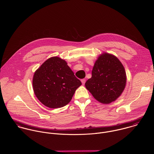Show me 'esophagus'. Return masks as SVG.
Returning <instances> with one entry per match:
<instances>
[{
	"mask_svg": "<svg viewBox=\"0 0 154 154\" xmlns=\"http://www.w3.org/2000/svg\"><path fill=\"white\" fill-rule=\"evenodd\" d=\"M81 82H82V84L84 85V84H85V79H81Z\"/></svg>",
	"mask_w": 154,
	"mask_h": 154,
	"instance_id": "obj_1",
	"label": "esophagus"
}]
</instances>
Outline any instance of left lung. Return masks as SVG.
<instances>
[{
    "label": "left lung",
    "instance_id": "obj_1",
    "mask_svg": "<svg viewBox=\"0 0 154 154\" xmlns=\"http://www.w3.org/2000/svg\"><path fill=\"white\" fill-rule=\"evenodd\" d=\"M126 84V71L119 60L114 55L104 53L96 60L91 78L85 85L97 101L109 104L121 95Z\"/></svg>",
    "mask_w": 154,
    "mask_h": 154
}]
</instances>
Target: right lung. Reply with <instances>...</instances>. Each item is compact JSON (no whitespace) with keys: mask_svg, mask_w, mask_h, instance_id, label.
I'll use <instances>...</instances> for the list:
<instances>
[{"mask_svg":"<svg viewBox=\"0 0 154 154\" xmlns=\"http://www.w3.org/2000/svg\"><path fill=\"white\" fill-rule=\"evenodd\" d=\"M81 84L66 61L57 56L45 60L33 78L36 97L44 106L52 109L69 104Z\"/></svg>","mask_w":154,"mask_h":154,"instance_id":"add662e5","label":"right lung"}]
</instances>
